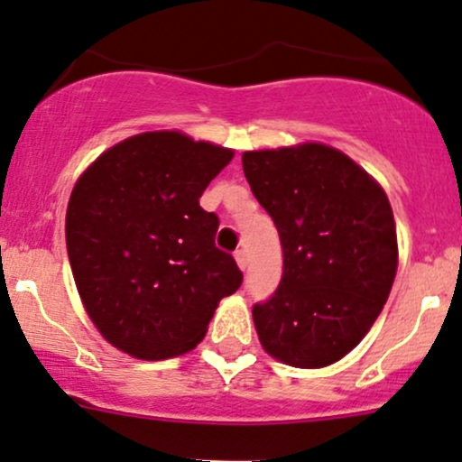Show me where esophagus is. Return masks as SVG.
<instances>
[{
  "mask_svg": "<svg viewBox=\"0 0 462 462\" xmlns=\"http://www.w3.org/2000/svg\"><path fill=\"white\" fill-rule=\"evenodd\" d=\"M236 262H237V266H240V271H246V266H248L246 251H237L236 253Z\"/></svg>",
  "mask_w": 462,
  "mask_h": 462,
  "instance_id": "34e87169",
  "label": "esophagus"
}]
</instances>
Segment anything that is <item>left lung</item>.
I'll use <instances>...</instances> for the list:
<instances>
[{"label": "left lung", "instance_id": "left-lung-1", "mask_svg": "<svg viewBox=\"0 0 462 462\" xmlns=\"http://www.w3.org/2000/svg\"><path fill=\"white\" fill-rule=\"evenodd\" d=\"M242 168L283 251L277 290L253 305L259 343L299 369L334 365L365 338L395 282V217L384 189L325 143L253 150Z\"/></svg>", "mask_w": 462, "mask_h": 462}]
</instances>
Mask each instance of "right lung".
<instances>
[{
	"label": "right lung",
	"instance_id": "right-lung-1",
	"mask_svg": "<svg viewBox=\"0 0 462 462\" xmlns=\"http://www.w3.org/2000/svg\"><path fill=\"white\" fill-rule=\"evenodd\" d=\"M233 150L154 131L102 152L76 180L67 255L82 305L124 354L165 360L205 338L220 299L242 286L216 246L220 220L199 205Z\"/></svg>",
	"mask_w": 462,
	"mask_h": 462
}]
</instances>
